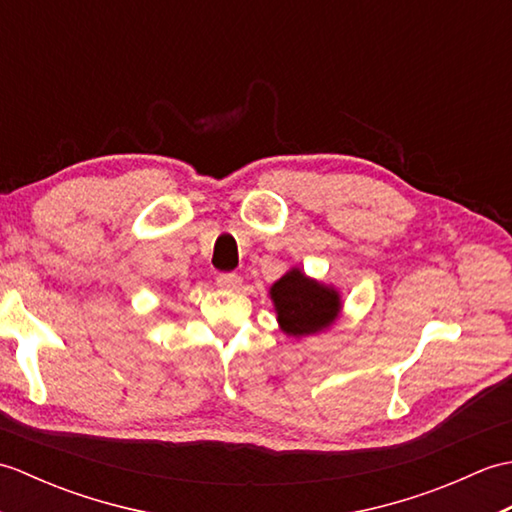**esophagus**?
Wrapping results in <instances>:
<instances>
[{"mask_svg":"<svg viewBox=\"0 0 512 512\" xmlns=\"http://www.w3.org/2000/svg\"><path fill=\"white\" fill-rule=\"evenodd\" d=\"M217 286L222 290H237L242 286V277L235 275V273H220L217 275Z\"/></svg>","mask_w":512,"mask_h":512,"instance_id":"obj_1","label":"esophagus"}]
</instances>
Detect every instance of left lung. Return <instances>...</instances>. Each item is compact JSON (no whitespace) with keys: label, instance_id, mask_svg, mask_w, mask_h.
Segmentation results:
<instances>
[{"label":"left lung","instance_id":"left-lung-1","mask_svg":"<svg viewBox=\"0 0 512 512\" xmlns=\"http://www.w3.org/2000/svg\"><path fill=\"white\" fill-rule=\"evenodd\" d=\"M281 330L292 336L314 334L339 317V292L308 279L299 268L290 270L270 288Z\"/></svg>","mask_w":512,"mask_h":512}]
</instances>
